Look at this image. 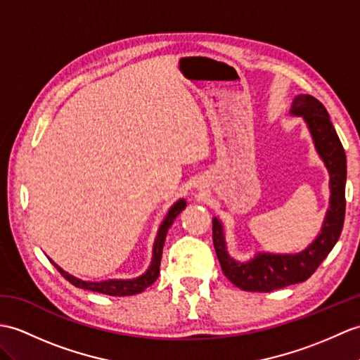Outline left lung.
Returning <instances> with one entry per match:
<instances>
[{
    "mask_svg": "<svg viewBox=\"0 0 360 360\" xmlns=\"http://www.w3.org/2000/svg\"><path fill=\"white\" fill-rule=\"evenodd\" d=\"M291 116H300L310 131L317 155L330 174V207L319 235L299 253L257 252L248 261H236L229 255L221 219L213 218V245L224 274L240 290L269 291L307 281L336 245L345 219L347 156L340 139L322 103L311 95H296Z\"/></svg>",
    "mask_w": 360,
    "mask_h": 360,
    "instance_id": "obj_1",
    "label": "left lung"
}]
</instances>
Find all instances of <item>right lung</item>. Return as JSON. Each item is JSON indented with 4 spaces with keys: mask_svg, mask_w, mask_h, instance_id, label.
Wrapping results in <instances>:
<instances>
[{
    "mask_svg": "<svg viewBox=\"0 0 360 360\" xmlns=\"http://www.w3.org/2000/svg\"><path fill=\"white\" fill-rule=\"evenodd\" d=\"M187 207L186 199H178L174 202L169 213L165 214L164 221L161 222L160 229H158V235L155 238V244H153V253H152V262H150L148 269L146 273H142L138 278L133 279H107V281H82L77 276H73L70 273L64 271L60 265H56L52 259V264L56 266L58 271H60L64 278L73 283L75 287L78 288H84L90 291H96V293H103L108 296H133L138 295L141 291H144L147 287L152 285V283L158 279L160 276V265H161V257H162V248H164V242L167 231L172 227L173 221L176 219V216Z\"/></svg>",
    "mask_w": 360,
    "mask_h": 360,
    "instance_id": "add662e5",
    "label": "right lung"
}]
</instances>
